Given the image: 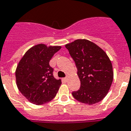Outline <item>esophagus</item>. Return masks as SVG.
<instances>
[{
	"label": "esophagus",
	"instance_id": "esophagus-1",
	"mask_svg": "<svg viewBox=\"0 0 131 131\" xmlns=\"http://www.w3.org/2000/svg\"><path fill=\"white\" fill-rule=\"evenodd\" d=\"M63 80H64V81H65V82H67V80H68V77L64 78Z\"/></svg>",
	"mask_w": 131,
	"mask_h": 131
}]
</instances>
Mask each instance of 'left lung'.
<instances>
[{
    "mask_svg": "<svg viewBox=\"0 0 131 131\" xmlns=\"http://www.w3.org/2000/svg\"><path fill=\"white\" fill-rule=\"evenodd\" d=\"M75 62L81 87L72 92L81 103L93 105L104 99L113 81L111 61L106 52L86 39H77L65 45Z\"/></svg>",
    "mask_w": 131,
    "mask_h": 131,
    "instance_id": "left-lung-1",
    "label": "left lung"
}]
</instances>
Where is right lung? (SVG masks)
<instances>
[{
    "label": "right lung",
    "mask_w": 131,
    "mask_h": 131,
    "mask_svg": "<svg viewBox=\"0 0 131 131\" xmlns=\"http://www.w3.org/2000/svg\"><path fill=\"white\" fill-rule=\"evenodd\" d=\"M60 49V46L38 44L28 49L20 60L15 71L16 85L31 103L43 105L55 97L62 82L54 77L49 62Z\"/></svg>",
    "instance_id": "right-lung-1"
}]
</instances>
